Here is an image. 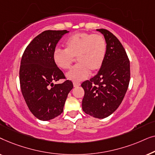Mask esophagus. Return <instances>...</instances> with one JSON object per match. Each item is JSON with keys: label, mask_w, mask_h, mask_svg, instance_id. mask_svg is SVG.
I'll use <instances>...</instances> for the list:
<instances>
[{"label": "esophagus", "mask_w": 155, "mask_h": 155, "mask_svg": "<svg viewBox=\"0 0 155 155\" xmlns=\"http://www.w3.org/2000/svg\"><path fill=\"white\" fill-rule=\"evenodd\" d=\"M80 85V83H79V82H73V87H79Z\"/></svg>", "instance_id": "1"}]
</instances>
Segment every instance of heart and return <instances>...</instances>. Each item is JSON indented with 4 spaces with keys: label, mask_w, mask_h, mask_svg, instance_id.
<instances>
[{
    "label": "heart",
    "mask_w": 155,
    "mask_h": 155,
    "mask_svg": "<svg viewBox=\"0 0 155 155\" xmlns=\"http://www.w3.org/2000/svg\"><path fill=\"white\" fill-rule=\"evenodd\" d=\"M107 52V43L102 35L78 32L70 36L65 41V49L57 48L53 60L60 69L67 70L77 58L78 63L66 74L68 80L80 82L85 80L90 72L95 73L102 66Z\"/></svg>",
    "instance_id": "heart-1"
}]
</instances>
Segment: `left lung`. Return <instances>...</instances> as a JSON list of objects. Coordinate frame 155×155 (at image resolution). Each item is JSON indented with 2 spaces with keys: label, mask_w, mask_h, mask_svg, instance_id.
Returning a JSON list of instances; mask_svg holds the SVG:
<instances>
[{
  "label": "left lung",
  "mask_w": 155,
  "mask_h": 155,
  "mask_svg": "<svg viewBox=\"0 0 155 155\" xmlns=\"http://www.w3.org/2000/svg\"><path fill=\"white\" fill-rule=\"evenodd\" d=\"M104 37L107 52L97 74L81 84L84 90L82 107L84 113L104 118L118 109L130 82V61L119 40L107 29H99Z\"/></svg>",
  "instance_id": "obj_1"
}]
</instances>
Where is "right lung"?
<instances>
[{
	"instance_id": "obj_1",
	"label": "right lung",
	"mask_w": 155,
	"mask_h": 155,
	"mask_svg": "<svg viewBox=\"0 0 155 155\" xmlns=\"http://www.w3.org/2000/svg\"><path fill=\"white\" fill-rule=\"evenodd\" d=\"M67 30H46L31 41L22 55L20 82L25 102L33 115L41 120H49L63 111L68 94L73 87L53 60L56 44Z\"/></svg>"
}]
</instances>
